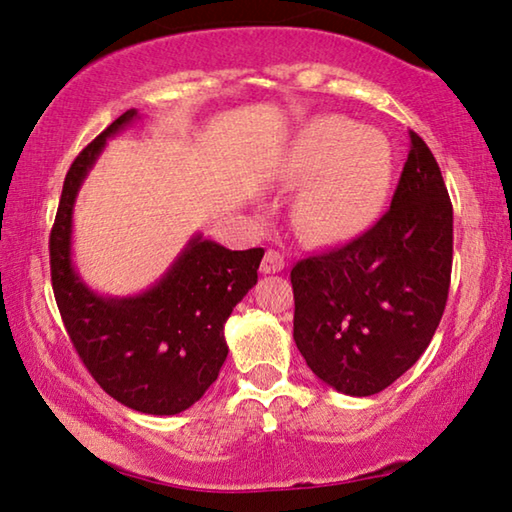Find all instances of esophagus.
Listing matches in <instances>:
<instances>
[{"instance_id":"esophagus-1","label":"esophagus","mask_w":512,"mask_h":512,"mask_svg":"<svg viewBox=\"0 0 512 512\" xmlns=\"http://www.w3.org/2000/svg\"><path fill=\"white\" fill-rule=\"evenodd\" d=\"M280 271H284V257L277 253V250H266V255L262 259V273L271 275Z\"/></svg>"}]
</instances>
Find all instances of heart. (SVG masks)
Returning a JSON list of instances; mask_svg holds the SVG:
<instances>
[{
  "label": "heart",
  "mask_w": 512,
  "mask_h": 512,
  "mask_svg": "<svg viewBox=\"0 0 512 512\" xmlns=\"http://www.w3.org/2000/svg\"><path fill=\"white\" fill-rule=\"evenodd\" d=\"M388 137L343 115L302 124L287 155V173L300 192L291 216L314 244H339L366 232L384 210L393 183Z\"/></svg>",
  "instance_id": "1"
}]
</instances>
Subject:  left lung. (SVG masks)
I'll use <instances>...</instances> for the list:
<instances>
[{
    "label": "left lung",
    "mask_w": 512,
    "mask_h": 512,
    "mask_svg": "<svg viewBox=\"0 0 512 512\" xmlns=\"http://www.w3.org/2000/svg\"><path fill=\"white\" fill-rule=\"evenodd\" d=\"M400 185L381 219L348 246L293 266V341L334 391H384L422 357L443 318L454 214L438 162L409 133Z\"/></svg>",
    "instance_id": "left-lung-1"
}]
</instances>
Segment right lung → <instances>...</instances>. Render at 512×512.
I'll use <instances>...</instances> for the list:
<instances>
[{
	"label": "right lung",
	"mask_w": 512,
	"mask_h": 512,
	"mask_svg": "<svg viewBox=\"0 0 512 512\" xmlns=\"http://www.w3.org/2000/svg\"><path fill=\"white\" fill-rule=\"evenodd\" d=\"M140 119L126 110L76 155L49 239L51 284L85 368L128 409L176 415L205 395L228 357L223 327L257 284L264 250H228L196 232L173 264L135 296L90 289L74 266V205L110 137Z\"/></svg>",
	"instance_id": "1"
}]
</instances>
